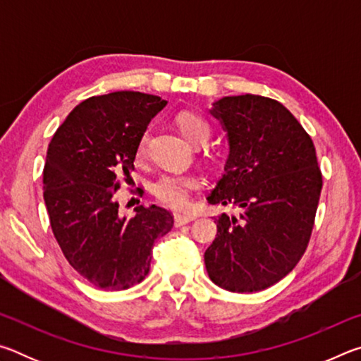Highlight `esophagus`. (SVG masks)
Segmentation results:
<instances>
[{"mask_svg":"<svg viewBox=\"0 0 361 361\" xmlns=\"http://www.w3.org/2000/svg\"><path fill=\"white\" fill-rule=\"evenodd\" d=\"M195 216L192 215H180V213H176L175 215V226H183V224H188L194 221Z\"/></svg>","mask_w":361,"mask_h":361,"instance_id":"1","label":"esophagus"}]
</instances>
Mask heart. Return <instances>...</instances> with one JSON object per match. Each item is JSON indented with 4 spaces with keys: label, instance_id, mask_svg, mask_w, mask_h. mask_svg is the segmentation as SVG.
I'll use <instances>...</instances> for the list:
<instances>
[{
    "label": "heart",
    "instance_id": "heart-1",
    "mask_svg": "<svg viewBox=\"0 0 361 361\" xmlns=\"http://www.w3.org/2000/svg\"><path fill=\"white\" fill-rule=\"evenodd\" d=\"M175 124L189 143L202 145L210 137V124L204 116L194 111H180L175 116ZM149 133L143 132L138 138L137 152L145 156L148 149ZM200 181L192 173H164L152 183L151 191L159 202L173 210H183L189 205L191 194L197 191Z\"/></svg>",
    "mask_w": 361,
    "mask_h": 361
}]
</instances>
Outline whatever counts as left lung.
Instances as JSON below:
<instances>
[{"label": "left lung", "instance_id": "obj_1", "mask_svg": "<svg viewBox=\"0 0 361 361\" xmlns=\"http://www.w3.org/2000/svg\"><path fill=\"white\" fill-rule=\"evenodd\" d=\"M213 114L231 151L207 200L239 213L215 219L207 272L224 290H266L295 269L312 235L323 185L315 146L295 116L267 97H224Z\"/></svg>", "mask_w": 361, "mask_h": 361}]
</instances>
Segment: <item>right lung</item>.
<instances>
[{
  "label": "right lung",
  "mask_w": 361,
  "mask_h": 361,
  "mask_svg": "<svg viewBox=\"0 0 361 361\" xmlns=\"http://www.w3.org/2000/svg\"><path fill=\"white\" fill-rule=\"evenodd\" d=\"M166 105L132 90L90 97L49 143L42 194L54 237L70 266L97 288L142 282L154 240L173 228L166 209L140 205L135 216L124 218L116 200L122 181L132 180L140 135Z\"/></svg>",
  "instance_id": "add662e5"
}]
</instances>
